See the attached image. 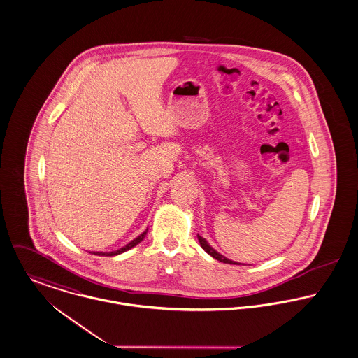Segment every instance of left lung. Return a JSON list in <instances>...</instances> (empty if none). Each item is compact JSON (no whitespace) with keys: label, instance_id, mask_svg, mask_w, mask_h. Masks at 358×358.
Wrapping results in <instances>:
<instances>
[{"label":"left lung","instance_id":"1","mask_svg":"<svg viewBox=\"0 0 358 358\" xmlns=\"http://www.w3.org/2000/svg\"><path fill=\"white\" fill-rule=\"evenodd\" d=\"M197 240H199V243H200L201 248H203V249H204L210 256H213L214 259L220 260L222 263H227V264H240V263L233 262V260H230V259L224 257L223 255H220V252H217L214 248L211 247V245L207 243V240H206V238H203V237H201V236H199V234H197Z\"/></svg>","mask_w":358,"mask_h":358}]
</instances>
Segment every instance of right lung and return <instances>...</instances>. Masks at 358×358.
<instances>
[{"instance_id": "1", "label": "right lung", "mask_w": 358, "mask_h": 358, "mask_svg": "<svg viewBox=\"0 0 358 358\" xmlns=\"http://www.w3.org/2000/svg\"><path fill=\"white\" fill-rule=\"evenodd\" d=\"M147 230H148V229H145L140 236H138L135 240H132L129 244H127L125 247L120 248V249L113 250V252H92V253H94V255H98V256H117V255H120V253H124V252L129 250L131 248L136 247L138 243H141V241L144 240L145 234H147Z\"/></svg>"}]
</instances>
